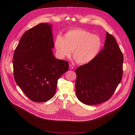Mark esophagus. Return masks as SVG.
Instances as JSON below:
<instances>
[{"label":"esophagus","instance_id":"esophagus-1","mask_svg":"<svg viewBox=\"0 0 135 135\" xmlns=\"http://www.w3.org/2000/svg\"><path fill=\"white\" fill-rule=\"evenodd\" d=\"M69 68L70 69H74V66H73L72 65L70 64V65H69Z\"/></svg>","mask_w":135,"mask_h":135}]
</instances>
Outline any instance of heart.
I'll return each mask as SVG.
<instances>
[{"mask_svg": "<svg viewBox=\"0 0 135 135\" xmlns=\"http://www.w3.org/2000/svg\"><path fill=\"white\" fill-rule=\"evenodd\" d=\"M54 46L60 58L70 57L73 51V57L76 61L85 64L98 55L102 47V41L99 36L88 31L76 29L68 31L64 38L57 35Z\"/></svg>", "mask_w": 135, "mask_h": 135, "instance_id": "b5f03b06", "label": "heart"}]
</instances>
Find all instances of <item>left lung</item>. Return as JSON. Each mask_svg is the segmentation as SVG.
I'll list each match as a JSON object with an SVG mask.
<instances>
[{
	"label": "left lung",
	"instance_id": "obj_1",
	"mask_svg": "<svg viewBox=\"0 0 135 135\" xmlns=\"http://www.w3.org/2000/svg\"><path fill=\"white\" fill-rule=\"evenodd\" d=\"M123 55L113 36L106 32L104 48L92 61L75 70L76 94L88 105L107 101L123 75Z\"/></svg>",
	"mask_w": 135,
	"mask_h": 135
}]
</instances>
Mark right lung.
I'll return each mask as SVG.
<instances>
[{
  "label": "right lung",
  "instance_id": "1",
  "mask_svg": "<svg viewBox=\"0 0 135 135\" xmlns=\"http://www.w3.org/2000/svg\"><path fill=\"white\" fill-rule=\"evenodd\" d=\"M53 47L52 26L42 23L26 31L15 50V81L33 102L51 99L55 93L57 80L68 70L67 61L54 57Z\"/></svg>",
  "mask_w": 135,
  "mask_h": 135
}]
</instances>
